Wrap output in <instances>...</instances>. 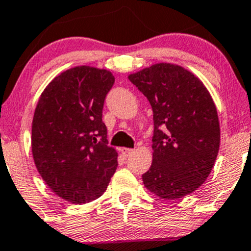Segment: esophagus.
<instances>
[{
    "label": "esophagus",
    "instance_id": "esophagus-1",
    "mask_svg": "<svg viewBox=\"0 0 251 251\" xmlns=\"http://www.w3.org/2000/svg\"><path fill=\"white\" fill-rule=\"evenodd\" d=\"M120 151H121V154L124 155V156L127 157V156H130V155L133 154L134 150L133 149H128V148H121Z\"/></svg>",
    "mask_w": 251,
    "mask_h": 251
}]
</instances>
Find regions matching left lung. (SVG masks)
<instances>
[{"label": "left lung", "mask_w": 251, "mask_h": 251, "mask_svg": "<svg viewBox=\"0 0 251 251\" xmlns=\"http://www.w3.org/2000/svg\"><path fill=\"white\" fill-rule=\"evenodd\" d=\"M128 79L154 113L152 163L142 176L144 186L160 199H181L204 183L218 156L214 101L201 79L174 63H155Z\"/></svg>", "instance_id": "obj_1"}]
</instances>
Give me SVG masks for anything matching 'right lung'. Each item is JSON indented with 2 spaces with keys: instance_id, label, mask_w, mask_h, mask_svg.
Wrapping results in <instances>:
<instances>
[{
  "instance_id": "add662e5",
  "label": "right lung",
  "mask_w": 251,
  "mask_h": 251,
  "mask_svg": "<svg viewBox=\"0 0 251 251\" xmlns=\"http://www.w3.org/2000/svg\"><path fill=\"white\" fill-rule=\"evenodd\" d=\"M114 77L104 68L75 66L46 86L31 132L33 161L48 188L65 201L83 204L103 195L118 167L102 121Z\"/></svg>"
}]
</instances>
